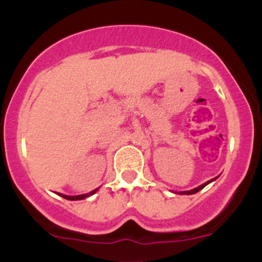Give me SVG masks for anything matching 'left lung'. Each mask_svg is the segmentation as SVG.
Segmentation results:
<instances>
[{
	"label": "left lung",
	"instance_id": "1",
	"mask_svg": "<svg viewBox=\"0 0 262 262\" xmlns=\"http://www.w3.org/2000/svg\"><path fill=\"white\" fill-rule=\"evenodd\" d=\"M215 179H217V178H214V179H211V180H209V182L204 183V184H201V185H200V187H197V188H193V189H190V190H184V192H179V193H180V194H194V193L200 192V190H201L202 188H205V187H206V185L209 184V183L214 182Z\"/></svg>",
	"mask_w": 262,
	"mask_h": 262
}]
</instances>
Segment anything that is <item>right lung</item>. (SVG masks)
I'll use <instances>...</instances> for the list:
<instances>
[{
    "mask_svg": "<svg viewBox=\"0 0 262 262\" xmlns=\"http://www.w3.org/2000/svg\"><path fill=\"white\" fill-rule=\"evenodd\" d=\"M96 192H97V189L92 190V192L87 193V194H79V195H67V194H61V193H57V194L61 195V197H63V199L70 200V201H77V200H84V199H87V197H90V195L95 194Z\"/></svg>",
    "mask_w": 262,
    "mask_h": 262,
    "instance_id": "1",
    "label": "right lung"
}]
</instances>
